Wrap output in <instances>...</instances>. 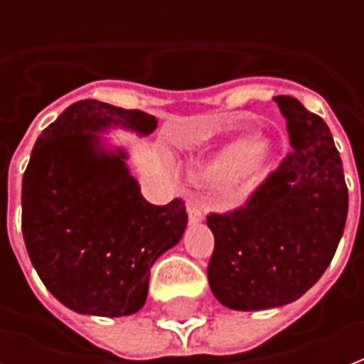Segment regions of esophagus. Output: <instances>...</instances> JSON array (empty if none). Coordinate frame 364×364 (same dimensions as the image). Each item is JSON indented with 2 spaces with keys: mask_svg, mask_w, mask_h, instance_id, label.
I'll return each instance as SVG.
<instances>
[{
  "mask_svg": "<svg viewBox=\"0 0 364 364\" xmlns=\"http://www.w3.org/2000/svg\"><path fill=\"white\" fill-rule=\"evenodd\" d=\"M187 213H188V221H191V223L204 221V217H205L204 205L200 204L198 200H188V202H187Z\"/></svg>",
  "mask_w": 364,
  "mask_h": 364,
  "instance_id": "esophagus-1",
  "label": "esophagus"
}]
</instances>
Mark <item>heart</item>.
Listing matches in <instances>:
<instances>
[{
    "instance_id": "obj_1",
    "label": "heart",
    "mask_w": 364,
    "mask_h": 364,
    "mask_svg": "<svg viewBox=\"0 0 364 364\" xmlns=\"http://www.w3.org/2000/svg\"><path fill=\"white\" fill-rule=\"evenodd\" d=\"M262 145L253 139H238L221 149L208 164L202 168V177L210 181H230L247 171L251 179L260 176L259 159Z\"/></svg>"
}]
</instances>
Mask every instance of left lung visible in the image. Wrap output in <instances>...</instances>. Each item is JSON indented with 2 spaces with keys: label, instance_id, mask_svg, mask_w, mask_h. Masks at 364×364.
<instances>
[{
  "label": "left lung",
  "instance_id": "obj_1",
  "mask_svg": "<svg viewBox=\"0 0 364 364\" xmlns=\"http://www.w3.org/2000/svg\"><path fill=\"white\" fill-rule=\"evenodd\" d=\"M274 102L293 151L242 208L208 215L215 236L208 279L232 310H266L302 296L331 264L348 217L344 168L328 126L293 96Z\"/></svg>",
  "mask_w": 364,
  "mask_h": 364
}]
</instances>
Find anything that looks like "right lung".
Here are the masks:
<instances>
[{"instance_id": "add662e5", "label": "right lung", "mask_w": 364, "mask_h": 364, "mask_svg": "<svg viewBox=\"0 0 364 364\" xmlns=\"http://www.w3.org/2000/svg\"><path fill=\"white\" fill-rule=\"evenodd\" d=\"M151 134L156 119L98 100L71 104L37 137L22 177V234L45 287L71 310L121 317L141 310L151 266L181 240V198L154 205L94 132Z\"/></svg>"}]
</instances>
